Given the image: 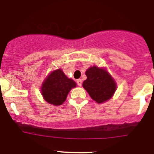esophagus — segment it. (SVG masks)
Wrapping results in <instances>:
<instances>
[{
	"label": "esophagus",
	"instance_id": "34e87169",
	"mask_svg": "<svg viewBox=\"0 0 154 154\" xmlns=\"http://www.w3.org/2000/svg\"><path fill=\"white\" fill-rule=\"evenodd\" d=\"M76 82H77V84H78V85H79V86H82V79H77Z\"/></svg>",
	"mask_w": 154,
	"mask_h": 154
}]
</instances>
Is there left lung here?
I'll use <instances>...</instances> for the list:
<instances>
[{"label": "left lung", "mask_w": 154, "mask_h": 154, "mask_svg": "<svg viewBox=\"0 0 154 154\" xmlns=\"http://www.w3.org/2000/svg\"><path fill=\"white\" fill-rule=\"evenodd\" d=\"M85 74L87 79L82 86L94 101L102 103L112 98L117 85L106 69L94 66L87 69Z\"/></svg>", "instance_id": "1"}]
</instances>
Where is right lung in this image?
Listing matches in <instances>:
<instances>
[{"mask_svg": "<svg viewBox=\"0 0 154 154\" xmlns=\"http://www.w3.org/2000/svg\"><path fill=\"white\" fill-rule=\"evenodd\" d=\"M76 87L72 79L66 76L62 69L51 72L43 82L41 93L47 103L54 106L62 105L72 88Z\"/></svg>", "mask_w": 154, "mask_h": 154, "instance_id": "add662e5", "label": "right lung"}]
</instances>
